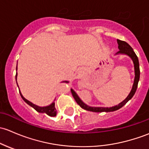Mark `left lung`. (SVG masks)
Instances as JSON below:
<instances>
[{"mask_svg": "<svg viewBox=\"0 0 149 149\" xmlns=\"http://www.w3.org/2000/svg\"><path fill=\"white\" fill-rule=\"evenodd\" d=\"M118 44V49H120L118 53H122V54H125L128 55L131 58L132 60H133V64H134V69H135V79H134V83H133V87H132V90L130 93V94L128 95V97L125 98L122 102L119 103L118 105H116L114 107H111V108H102V107H90L88 105H85L80 99L78 97L77 95L76 94V93L73 90L71 89L72 94L73 97L74 98L75 101L77 102V103L82 108L85 109V110H88V111H92V112H112L115 111V110H117L118 109L122 108L123 105H125L127 103L129 100H131L133 96L134 95L135 93H136V90H137L138 87V83H139V78H140V68H139V59H138V56H136V53L133 50L132 47L127 42L124 41L119 40L117 39Z\"/></svg>", "mask_w": 149, "mask_h": 149, "instance_id": "left-lung-1", "label": "left lung"}]
</instances>
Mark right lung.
Returning <instances> with one entry per match:
<instances>
[{"mask_svg": "<svg viewBox=\"0 0 149 149\" xmlns=\"http://www.w3.org/2000/svg\"><path fill=\"white\" fill-rule=\"evenodd\" d=\"M16 76H17V74H16ZM67 82V81H63V82ZM19 93H20V95H21V97H22V99L24 100L25 101V102H26L28 105H30V106H31L32 108H34L37 112H39V113H46V114L48 115V116H52V117L56 116V108H55V107H54V105H55L54 102L52 103L51 105H49V106L39 107V106H37V105H34V104H33L32 102H29V101L27 100L26 98H24V97H23V95H21V92H19Z\"/></svg>", "mask_w": 149, "mask_h": 149, "instance_id": "1", "label": "right lung"}]
</instances>
